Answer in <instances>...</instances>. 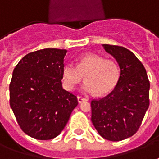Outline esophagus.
<instances>
[{
    "label": "esophagus",
    "instance_id": "1",
    "mask_svg": "<svg viewBox=\"0 0 159 159\" xmlns=\"http://www.w3.org/2000/svg\"><path fill=\"white\" fill-rule=\"evenodd\" d=\"M77 100H78V102L79 103L88 101L87 98H84V97H83V96H78V97H77Z\"/></svg>",
    "mask_w": 159,
    "mask_h": 159
}]
</instances>
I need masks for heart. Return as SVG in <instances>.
I'll return each mask as SVG.
<instances>
[{
  "label": "heart",
  "instance_id": "obj_1",
  "mask_svg": "<svg viewBox=\"0 0 159 159\" xmlns=\"http://www.w3.org/2000/svg\"><path fill=\"white\" fill-rule=\"evenodd\" d=\"M83 90L86 93H96L102 95L109 93L118 83L120 76V67L114 61L105 59L103 57L87 53L80 57L76 67L66 64L63 69V83L66 89H74L83 79Z\"/></svg>",
  "mask_w": 159,
  "mask_h": 159
}]
</instances>
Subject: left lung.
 <instances>
[{"instance_id": "obj_1", "label": "left lung", "mask_w": 159, "mask_h": 159, "mask_svg": "<svg viewBox=\"0 0 159 159\" xmlns=\"http://www.w3.org/2000/svg\"><path fill=\"white\" fill-rule=\"evenodd\" d=\"M120 69L118 83L110 94L91 101V120L98 134L110 141H120L136 134L150 104V82L144 65L131 51L102 45Z\"/></svg>"}]
</instances>
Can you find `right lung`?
Wrapping results in <instances>:
<instances>
[{
  "label": "right lung",
  "mask_w": 159,
  "mask_h": 159,
  "mask_svg": "<svg viewBox=\"0 0 159 159\" xmlns=\"http://www.w3.org/2000/svg\"><path fill=\"white\" fill-rule=\"evenodd\" d=\"M66 52L55 48L30 52L13 72L10 107L22 131L36 139L59 135L78 104L76 95L62 87Z\"/></svg>",
  "instance_id": "add662e5"
}]
</instances>
